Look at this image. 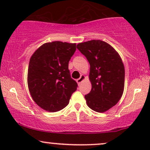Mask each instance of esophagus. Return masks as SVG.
<instances>
[{"mask_svg":"<svg viewBox=\"0 0 150 150\" xmlns=\"http://www.w3.org/2000/svg\"><path fill=\"white\" fill-rule=\"evenodd\" d=\"M85 75H81L80 78H78L77 80V83H78V85H80L81 82H82V81L85 80Z\"/></svg>","mask_w":150,"mask_h":150,"instance_id":"34e87169","label":"esophagus"}]
</instances>
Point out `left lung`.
I'll return each mask as SVG.
<instances>
[{"label": "left lung", "instance_id": "obj_1", "mask_svg": "<svg viewBox=\"0 0 150 150\" xmlns=\"http://www.w3.org/2000/svg\"><path fill=\"white\" fill-rule=\"evenodd\" d=\"M77 49L90 65L92 89L85 98L93 111L103 113L115 106L123 94L125 69L119 54L111 45L101 40L80 43Z\"/></svg>", "mask_w": 150, "mask_h": 150}]
</instances>
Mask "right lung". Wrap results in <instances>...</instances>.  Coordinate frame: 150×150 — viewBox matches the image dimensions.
Returning a JSON list of instances; mask_svg holds the SVG:
<instances>
[{
    "instance_id": "1",
    "label": "right lung",
    "mask_w": 150,
    "mask_h": 150,
    "mask_svg": "<svg viewBox=\"0 0 150 150\" xmlns=\"http://www.w3.org/2000/svg\"><path fill=\"white\" fill-rule=\"evenodd\" d=\"M76 44L53 42L43 44L30 58L27 75L29 90L38 106L50 112L64 108L77 84L71 78L68 63Z\"/></svg>"
}]
</instances>
